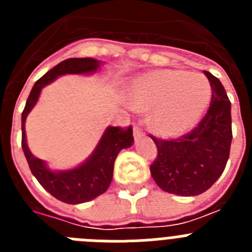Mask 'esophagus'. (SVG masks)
Instances as JSON below:
<instances>
[{
	"mask_svg": "<svg viewBox=\"0 0 252 252\" xmlns=\"http://www.w3.org/2000/svg\"><path fill=\"white\" fill-rule=\"evenodd\" d=\"M133 136H135V139L142 136V128L140 127V125H135L133 126Z\"/></svg>",
	"mask_w": 252,
	"mask_h": 252,
	"instance_id": "1",
	"label": "esophagus"
}]
</instances>
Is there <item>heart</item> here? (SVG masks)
<instances>
[{
	"label": "heart",
	"mask_w": 252,
	"mask_h": 252,
	"mask_svg": "<svg viewBox=\"0 0 252 252\" xmlns=\"http://www.w3.org/2000/svg\"><path fill=\"white\" fill-rule=\"evenodd\" d=\"M212 97L208 79L198 73L162 69L142 74L130 88L137 110L150 111L151 126L164 137L179 136L198 122Z\"/></svg>",
	"instance_id": "heart-1"
}]
</instances>
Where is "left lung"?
<instances>
[{"mask_svg":"<svg viewBox=\"0 0 252 252\" xmlns=\"http://www.w3.org/2000/svg\"><path fill=\"white\" fill-rule=\"evenodd\" d=\"M212 97L203 119L193 130L175 140H161L150 135L158 155L150 165L155 183L178 195L206 192L221 177L230 157L232 141L231 102L218 78L204 70Z\"/></svg>","mask_w":252,"mask_h":252,"instance_id":"8db88e82","label":"left lung"}]
</instances>
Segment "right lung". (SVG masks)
Returning <instances> with one entry per match:
<instances>
[{
  "instance_id": "add662e5",
  "label": "right lung",
  "mask_w": 252,
  "mask_h": 252,
  "mask_svg": "<svg viewBox=\"0 0 252 252\" xmlns=\"http://www.w3.org/2000/svg\"><path fill=\"white\" fill-rule=\"evenodd\" d=\"M99 62L92 58H70L60 62L34 84L21 117V146L31 173L53 197L68 204L84 203L101 195L110 187L115 160L122 149L132 145V127H108L92 157L78 168L66 171H51L43 160L35 158L26 144L25 120L37 102L41 88L63 74H84L94 72Z\"/></svg>"
}]
</instances>
